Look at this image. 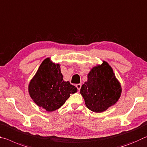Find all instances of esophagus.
Listing matches in <instances>:
<instances>
[{
	"label": "esophagus",
	"mask_w": 147,
	"mask_h": 147,
	"mask_svg": "<svg viewBox=\"0 0 147 147\" xmlns=\"http://www.w3.org/2000/svg\"><path fill=\"white\" fill-rule=\"evenodd\" d=\"M76 87H77V88H78V90H80L81 88V84H77Z\"/></svg>",
	"instance_id": "obj_1"
}]
</instances>
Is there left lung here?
I'll list each match as a JSON object with an SVG mask.
<instances>
[{
  "mask_svg": "<svg viewBox=\"0 0 147 147\" xmlns=\"http://www.w3.org/2000/svg\"><path fill=\"white\" fill-rule=\"evenodd\" d=\"M87 78L80 92L90 111L96 113L105 111L119 99L122 91L121 85L106 62L94 67Z\"/></svg>",
  "mask_w": 147,
  "mask_h": 147,
  "instance_id": "left-lung-1",
  "label": "left lung"
}]
</instances>
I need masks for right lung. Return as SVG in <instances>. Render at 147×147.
Instances as JSON below:
<instances>
[{"instance_id": "1", "label": "right lung", "mask_w": 147, "mask_h": 147, "mask_svg": "<svg viewBox=\"0 0 147 147\" xmlns=\"http://www.w3.org/2000/svg\"><path fill=\"white\" fill-rule=\"evenodd\" d=\"M30 97L38 106L47 111L61 107L77 88L69 81H64L60 65L45 59L28 86Z\"/></svg>"}]
</instances>
